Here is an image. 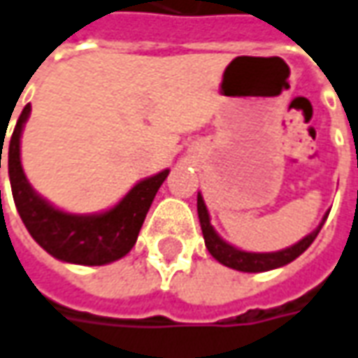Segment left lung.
<instances>
[{
  "label": "left lung",
  "instance_id": "8db88e82",
  "mask_svg": "<svg viewBox=\"0 0 358 358\" xmlns=\"http://www.w3.org/2000/svg\"><path fill=\"white\" fill-rule=\"evenodd\" d=\"M327 215L329 213L323 215L322 223L310 235H306L303 239L298 241L296 245H292L288 249L276 250V252H247V250H241L229 245V243H225L215 233V229L211 227L210 213H208V208L203 203V198H201V194H198V217L199 225H201V233H203V241H206V247H208V250H210L211 257L215 261H220L221 264L229 266L233 271L241 272H266L272 271V268H280V266L288 264L294 259H298L301 252L312 245L313 239L317 237V233L323 227Z\"/></svg>",
  "mask_w": 358,
  "mask_h": 358
}]
</instances>
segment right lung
Returning a JSON list of instances; mask_svg holds the SVG:
<instances>
[{"label": "right lung", "instance_id": "right-lung-1", "mask_svg": "<svg viewBox=\"0 0 358 358\" xmlns=\"http://www.w3.org/2000/svg\"><path fill=\"white\" fill-rule=\"evenodd\" d=\"M31 113L27 103L17 119L7 150L9 182L15 208L31 237L55 259L72 264L101 266L125 257L137 243L138 231L157 192L170 170L141 180L111 210L94 215H76L57 210L31 188L21 166V133ZM3 141V135H1ZM3 148V145H1ZM0 148V169H1Z\"/></svg>", "mask_w": 358, "mask_h": 358}]
</instances>
